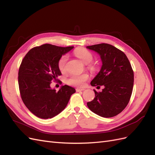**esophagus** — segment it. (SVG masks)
Listing matches in <instances>:
<instances>
[{"instance_id": "1", "label": "esophagus", "mask_w": 155, "mask_h": 155, "mask_svg": "<svg viewBox=\"0 0 155 155\" xmlns=\"http://www.w3.org/2000/svg\"><path fill=\"white\" fill-rule=\"evenodd\" d=\"M76 92H80V91H85V88H78L76 89Z\"/></svg>"}]
</instances>
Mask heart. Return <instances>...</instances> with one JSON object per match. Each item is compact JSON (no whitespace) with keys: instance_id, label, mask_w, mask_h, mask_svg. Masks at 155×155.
Listing matches in <instances>:
<instances>
[{"instance_id":"1","label":"heart","mask_w":155,"mask_h":155,"mask_svg":"<svg viewBox=\"0 0 155 155\" xmlns=\"http://www.w3.org/2000/svg\"><path fill=\"white\" fill-rule=\"evenodd\" d=\"M74 55L81 60V61L85 64H88L93 60L94 56L93 54L88 50L79 48L76 49L74 51ZM68 60V55L67 54L63 55L58 60V66L59 70L61 72H65L67 70V62ZM89 78L88 75L87 74H71L67 79V83L70 85L76 86V87H83L85 84V82Z\"/></svg>"}]
</instances>
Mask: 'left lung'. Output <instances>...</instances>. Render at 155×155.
<instances>
[{"label":"left lung","instance_id":"1","mask_svg":"<svg viewBox=\"0 0 155 155\" xmlns=\"http://www.w3.org/2000/svg\"><path fill=\"white\" fill-rule=\"evenodd\" d=\"M87 48L99 54L102 61L100 71L91 85L104 87L101 92L94 90L96 97L87 106L97 115L111 118L120 114L130 100L134 84L133 68L126 55L114 46L101 43Z\"/></svg>","mask_w":155,"mask_h":155}]
</instances>
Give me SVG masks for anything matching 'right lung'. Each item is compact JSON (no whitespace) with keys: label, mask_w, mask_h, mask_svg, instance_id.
Wrapping results in <instances>:
<instances>
[{"label":"right lung","mask_w":155,"mask_h":155,"mask_svg":"<svg viewBox=\"0 0 155 155\" xmlns=\"http://www.w3.org/2000/svg\"><path fill=\"white\" fill-rule=\"evenodd\" d=\"M73 48L45 44L31 48L22 61L18 74L22 100L29 110L40 118H51L59 114L76 92L66 85L58 91L50 87L51 81L61 75L58 60Z\"/></svg>","instance_id":"right-lung-1"}]
</instances>
